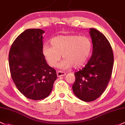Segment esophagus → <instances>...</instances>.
<instances>
[{"label": "esophagus", "mask_w": 125, "mask_h": 125, "mask_svg": "<svg viewBox=\"0 0 125 125\" xmlns=\"http://www.w3.org/2000/svg\"><path fill=\"white\" fill-rule=\"evenodd\" d=\"M65 75H66V73H64V72L60 71H59L57 72V77H63V76Z\"/></svg>", "instance_id": "34e87169"}]
</instances>
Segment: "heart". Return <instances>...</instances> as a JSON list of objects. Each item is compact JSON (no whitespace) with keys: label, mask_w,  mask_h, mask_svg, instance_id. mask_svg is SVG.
<instances>
[{"label":"heart","mask_w":125,"mask_h":125,"mask_svg":"<svg viewBox=\"0 0 125 125\" xmlns=\"http://www.w3.org/2000/svg\"><path fill=\"white\" fill-rule=\"evenodd\" d=\"M52 46L45 44L42 53L48 65L54 67L58 63L62 54L63 61L59 68L68 69L73 66H82L91 54L92 42L89 38L77 35H59L50 41Z\"/></svg>","instance_id":"obj_1"}]
</instances>
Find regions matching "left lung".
<instances>
[{
    "label": "left lung",
    "mask_w": 125,
    "mask_h": 125,
    "mask_svg": "<svg viewBox=\"0 0 125 125\" xmlns=\"http://www.w3.org/2000/svg\"><path fill=\"white\" fill-rule=\"evenodd\" d=\"M93 52L86 66L74 73L73 90L76 96L85 102L100 97L108 86L114 63L112 48L105 36L95 29H90Z\"/></svg>",
    "instance_id": "obj_1"
}]
</instances>
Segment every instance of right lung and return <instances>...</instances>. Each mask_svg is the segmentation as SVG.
Instances as JSON below:
<instances>
[{
    "label": "right lung",
    "mask_w": 125,
    "mask_h": 125,
    "mask_svg": "<svg viewBox=\"0 0 125 125\" xmlns=\"http://www.w3.org/2000/svg\"><path fill=\"white\" fill-rule=\"evenodd\" d=\"M40 29H27L15 39L9 52L11 77L24 96L38 101L47 98L57 79L56 71L48 66L42 53Z\"/></svg>",
    "instance_id": "right-lung-1"
}]
</instances>
